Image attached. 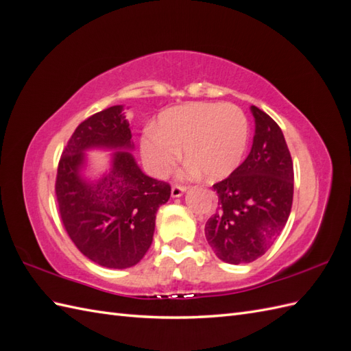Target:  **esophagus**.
Instances as JSON below:
<instances>
[{
  "label": "esophagus",
  "mask_w": 351,
  "mask_h": 351,
  "mask_svg": "<svg viewBox=\"0 0 351 351\" xmlns=\"http://www.w3.org/2000/svg\"><path fill=\"white\" fill-rule=\"evenodd\" d=\"M185 191H187V187H184V185H173L171 187V197H181Z\"/></svg>",
  "instance_id": "obj_1"
}]
</instances>
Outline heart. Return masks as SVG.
<instances>
[{
  "instance_id": "heart-1",
  "label": "heart",
  "mask_w": 351,
  "mask_h": 351,
  "mask_svg": "<svg viewBox=\"0 0 351 351\" xmlns=\"http://www.w3.org/2000/svg\"><path fill=\"white\" fill-rule=\"evenodd\" d=\"M249 143V122L234 104L193 102L162 111L158 128L141 137V155L156 176L173 169L184 147L189 173L223 180L240 166Z\"/></svg>"
}]
</instances>
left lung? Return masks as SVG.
<instances>
[{
  "label": "left lung",
  "mask_w": 351,
  "mask_h": 351,
  "mask_svg": "<svg viewBox=\"0 0 351 351\" xmlns=\"http://www.w3.org/2000/svg\"><path fill=\"white\" fill-rule=\"evenodd\" d=\"M255 136L247 158L213 185L219 206L205 237L219 259L247 264L263 256L285 228L294 195V167L282 130L252 106Z\"/></svg>",
  "instance_id": "8db88e82"
}]
</instances>
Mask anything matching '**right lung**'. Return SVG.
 Wrapping results in <instances>:
<instances>
[{"label": "right lung", "instance_id": "add662e5", "mask_svg": "<svg viewBox=\"0 0 351 351\" xmlns=\"http://www.w3.org/2000/svg\"><path fill=\"white\" fill-rule=\"evenodd\" d=\"M123 106L102 110L81 122L58 162L56 195L66 232L93 263L128 268L140 263L152 244L158 208L170 197V185L145 175L132 151ZM111 148L110 169L96 182L80 175L85 152Z\"/></svg>", "mask_w": 351, "mask_h": 351}]
</instances>
